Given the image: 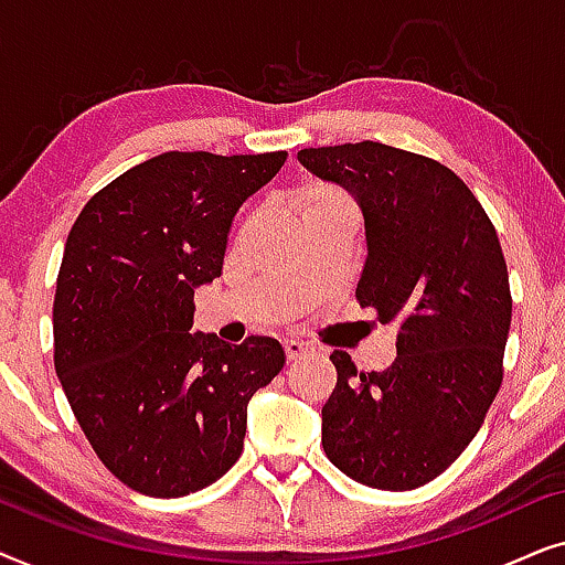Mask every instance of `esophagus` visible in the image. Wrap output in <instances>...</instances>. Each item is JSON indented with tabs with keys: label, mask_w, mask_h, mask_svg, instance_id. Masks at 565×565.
I'll use <instances>...</instances> for the list:
<instances>
[{
	"label": "esophagus",
	"mask_w": 565,
	"mask_h": 565,
	"mask_svg": "<svg viewBox=\"0 0 565 565\" xmlns=\"http://www.w3.org/2000/svg\"><path fill=\"white\" fill-rule=\"evenodd\" d=\"M282 347H285V354H288V360H298L308 352V344L300 342V339H285Z\"/></svg>",
	"instance_id": "obj_1"
}]
</instances>
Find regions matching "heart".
I'll return each instance as SVG.
<instances>
[{
  "instance_id": "heart-1",
  "label": "heart",
  "mask_w": 565,
  "mask_h": 565,
  "mask_svg": "<svg viewBox=\"0 0 565 565\" xmlns=\"http://www.w3.org/2000/svg\"><path fill=\"white\" fill-rule=\"evenodd\" d=\"M329 203H350V200L344 198L342 190L329 188V184H313V188H308L303 192V198H300V205H303V211H306V207L329 205Z\"/></svg>"
}]
</instances>
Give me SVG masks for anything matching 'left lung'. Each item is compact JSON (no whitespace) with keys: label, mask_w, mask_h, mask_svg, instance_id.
<instances>
[{"label":"left lung","mask_w":565,"mask_h":565,"mask_svg":"<svg viewBox=\"0 0 565 565\" xmlns=\"http://www.w3.org/2000/svg\"><path fill=\"white\" fill-rule=\"evenodd\" d=\"M298 161L358 200V300L398 323L396 360L381 373L331 352L323 452L373 489H419L470 445L504 375L512 292L497 228L452 169L419 153L362 141L300 149Z\"/></svg>","instance_id":"8db88e82"}]
</instances>
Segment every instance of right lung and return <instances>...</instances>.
Returning <instances> with one entry per match:
<instances>
[{
  "label": "right lung",
  "mask_w": 565,
  "mask_h": 565,
  "mask_svg": "<svg viewBox=\"0 0 565 565\" xmlns=\"http://www.w3.org/2000/svg\"><path fill=\"white\" fill-rule=\"evenodd\" d=\"M285 159L159 153L99 190L68 231L53 365L97 458L146 497L218 481L244 450L246 404L285 365L273 337L226 344L190 331L236 211Z\"/></svg>",
  "instance_id": "add662e5"
}]
</instances>
